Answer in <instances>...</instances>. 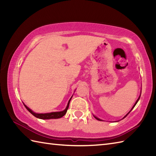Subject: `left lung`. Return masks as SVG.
I'll return each mask as SVG.
<instances>
[{
    "label": "left lung",
    "instance_id": "8db88e82",
    "mask_svg": "<svg viewBox=\"0 0 156 156\" xmlns=\"http://www.w3.org/2000/svg\"><path fill=\"white\" fill-rule=\"evenodd\" d=\"M140 97H141V94H140V97H139V98H138V99H137V101H136V102H135V105H133V107H132V108L131 109V111H129V112H128V113H127V115H126L125 116V117H124L123 118H122V119H124L125 117H127V115H129V112H131V111L132 110H133V108L135 107V105H136V104L137 103V102L139 101V100H140ZM94 117H95V119H97V120H98V121H102V120H101V119H98V118H97V117H95V116H94Z\"/></svg>",
    "mask_w": 156,
    "mask_h": 156
}]
</instances>
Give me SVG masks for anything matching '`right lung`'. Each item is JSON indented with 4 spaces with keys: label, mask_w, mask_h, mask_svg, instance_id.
Listing matches in <instances>:
<instances>
[{
    "label": "right lung",
    "mask_w": 156,
    "mask_h": 156,
    "mask_svg": "<svg viewBox=\"0 0 156 156\" xmlns=\"http://www.w3.org/2000/svg\"><path fill=\"white\" fill-rule=\"evenodd\" d=\"M72 97L69 99L68 101V103L67 107L65 108V110H64L63 111H59V112H49V113H35L34 111H32L30 108H28L27 106L25 105H24V106L25 107V108L27 109L29 112H30L31 113L35 116V117L41 119H59L62 117L63 116H64L65 114L67 112L68 107H69V102H70V100Z\"/></svg>",
    "instance_id": "1"
}]
</instances>
